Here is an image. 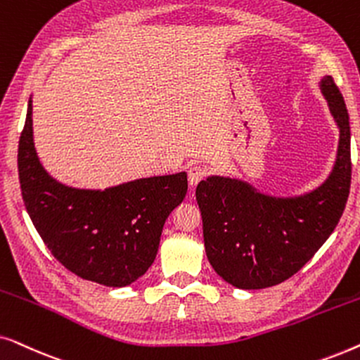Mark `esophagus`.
Returning a JSON list of instances; mask_svg holds the SVG:
<instances>
[{"mask_svg":"<svg viewBox=\"0 0 360 360\" xmlns=\"http://www.w3.org/2000/svg\"><path fill=\"white\" fill-rule=\"evenodd\" d=\"M205 175H206V169H205L203 165L190 167V170H188V184L191 186L198 185V181L203 180Z\"/></svg>","mask_w":360,"mask_h":360,"instance_id":"esophagus-1","label":"esophagus"}]
</instances>
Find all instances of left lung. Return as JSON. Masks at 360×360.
Wrapping results in <instances>:
<instances>
[{
  "mask_svg": "<svg viewBox=\"0 0 360 360\" xmlns=\"http://www.w3.org/2000/svg\"><path fill=\"white\" fill-rule=\"evenodd\" d=\"M319 88L339 127L336 162L324 184L288 198L219 175L196 186L206 255L233 287L259 290L285 282L326 243L346 208L352 172L347 108L333 77H323Z\"/></svg>",
  "mask_w": 360,
  "mask_h": 360,
  "instance_id": "1",
  "label": "left lung"
}]
</instances>
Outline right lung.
<instances>
[{"instance_id": "add662e5", "label": "right lung", "mask_w": 360, "mask_h": 360, "mask_svg": "<svg viewBox=\"0 0 360 360\" xmlns=\"http://www.w3.org/2000/svg\"><path fill=\"white\" fill-rule=\"evenodd\" d=\"M24 205L44 244L63 267L106 287H126L147 272L165 219L184 201L185 172L137 179L105 190L67 186L39 160L32 100L18 150Z\"/></svg>"}]
</instances>
